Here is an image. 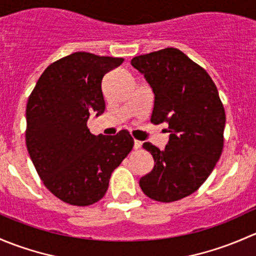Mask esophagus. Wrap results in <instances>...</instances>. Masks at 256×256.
<instances>
[{
	"instance_id": "34e87169",
	"label": "esophagus",
	"mask_w": 256,
	"mask_h": 256,
	"mask_svg": "<svg viewBox=\"0 0 256 256\" xmlns=\"http://www.w3.org/2000/svg\"><path fill=\"white\" fill-rule=\"evenodd\" d=\"M141 146H142V142L138 140H135V142H134V148L138 150V148H141Z\"/></svg>"
}]
</instances>
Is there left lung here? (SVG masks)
Returning a JSON list of instances; mask_svg holds the SVG:
<instances>
[{
	"label": "left lung",
	"instance_id": "1",
	"mask_svg": "<svg viewBox=\"0 0 256 256\" xmlns=\"http://www.w3.org/2000/svg\"><path fill=\"white\" fill-rule=\"evenodd\" d=\"M154 94L151 122H166L168 144L160 150L142 147L154 166L141 177L140 187L151 200L170 203L192 194L216 167L224 144L226 112L218 90L202 66L177 48H164L132 58Z\"/></svg>",
	"mask_w": 256,
	"mask_h": 256
}]
</instances>
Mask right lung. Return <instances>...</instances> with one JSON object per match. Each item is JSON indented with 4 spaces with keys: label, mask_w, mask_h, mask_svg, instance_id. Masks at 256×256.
<instances>
[{
    "label": "right lung",
    "mask_w": 256,
    "mask_h": 256,
    "mask_svg": "<svg viewBox=\"0 0 256 256\" xmlns=\"http://www.w3.org/2000/svg\"><path fill=\"white\" fill-rule=\"evenodd\" d=\"M122 62L76 52L52 63L28 98V154L46 187L68 204L102 200L112 171L134 147L128 131L95 136L86 126L90 114L105 112L102 78Z\"/></svg>",
    "instance_id": "add662e5"
}]
</instances>
